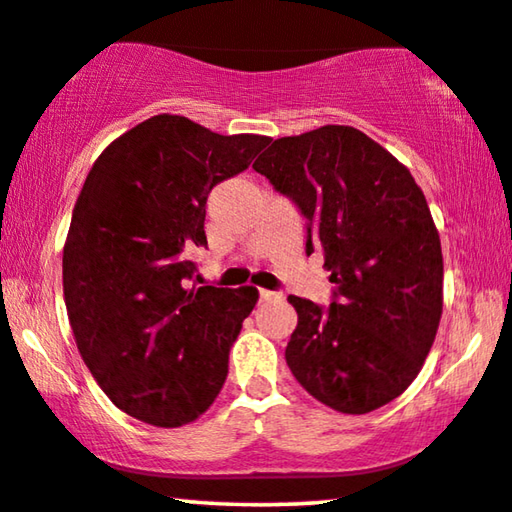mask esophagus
Instances as JSON below:
<instances>
[{
	"label": "esophagus",
	"mask_w": 512,
	"mask_h": 512,
	"mask_svg": "<svg viewBox=\"0 0 512 512\" xmlns=\"http://www.w3.org/2000/svg\"><path fill=\"white\" fill-rule=\"evenodd\" d=\"M259 299H262V301L280 299V294H278V292H271V290H259Z\"/></svg>",
	"instance_id": "esophagus-1"
}]
</instances>
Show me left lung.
I'll return each mask as SVG.
<instances>
[{
    "mask_svg": "<svg viewBox=\"0 0 512 512\" xmlns=\"http://www.w3.org/2000/svg\"><path fill=\"white\" fill-rule=\"evenodd\" d=\"M308 220L334 301H287L299 315L285 359L299 385L348 415L413 383L443 313V253L424 192L392 153L348 125L276 139L253 164Z\"/></svg>",
    "mask_w": 512,
    "mask_h": 512,
    "instance_id": "8db88e82",
    "label": "left lung"
}]
</instances>
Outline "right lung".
Here are the masks:
<instances>
[{"mask_svg":"<svg viewBox=\"0 0 512 512\" xmlns=\"http://www.w3.org/2000/svg\"><path fill=\"white\" fill-rule=\"evenodd\" d=\"M271 139L222 136L183 115H153L92 164L62 255L69 325L115 406L153 427L204 415L227 378L229 348L255 287H194L206 199Z\"/></svg>","mask_w":512,"mask_h":512,"instance_id":"add662e5","label":"right lung"}]
</instances>
